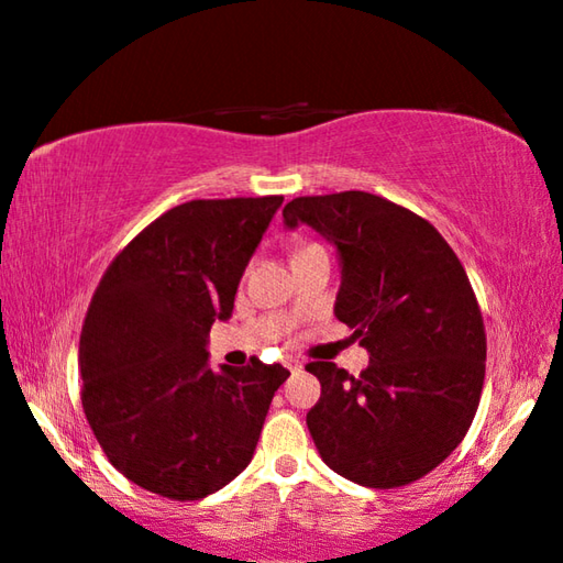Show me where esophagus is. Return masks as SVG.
Instances as JSON below:
<instances>
[{
    "label": "esophagus",
    "mask_w": 563,
    "mask_h": 563,
    "mask_svg": "<svg viewBox=\"0 0 563 563\" xmlns=\"http://www.w3.org/2000/svg\"><path fill=\"white\" fill-rule=\"evenodd\" d=\"M283 364H285V367H288L290 372H298L300 367H303V364H300V360H292V357H288V360H283Z\"/></svg>",
    "instance_id": "obj_1"
}]
</instances>
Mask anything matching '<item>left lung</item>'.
I'll list each match as a JSON object with an SVG mask.
<instances>
[{
	"label": "left lung",
	"mask_w": 563,
	"mask_h": 563,
	"mask_svg": "<svg viewBox=\"0 0 563 563\" xmlns=\"http://www.w3.org/2000/svg\"><path fill=\"white\" fill-rule=\"evenodd\" d=\"M283 219L336 247L334 313L369 352L360 377L306 364L321 383L306 416L316 449L362 487L421 479L466 437L485 383V323L462 263L437 227L375 194L300 196Z\"/></svg>",
	"instance_id": "8db88e82"
}]
</instances>
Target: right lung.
<instances>
[{
  "instance_id": "1",
  "label": "right lung",
  "mask_w": 563,
  "mask_h": 563,
  "mask_svg": "<svg viewBox=\"0 0 563 563\" xmlns=\"http://www.w3.org/2000/svg\"><path fill=\"white\" fill-rule=\"evenodd\" d=\"M280 203H180L126 244L93 292L78 342L84 413L114 470L142 489L201 500L252 462L290 372L257 357L213 372L206 339L232 316Z\"/></svg>"
}]
</instances>
